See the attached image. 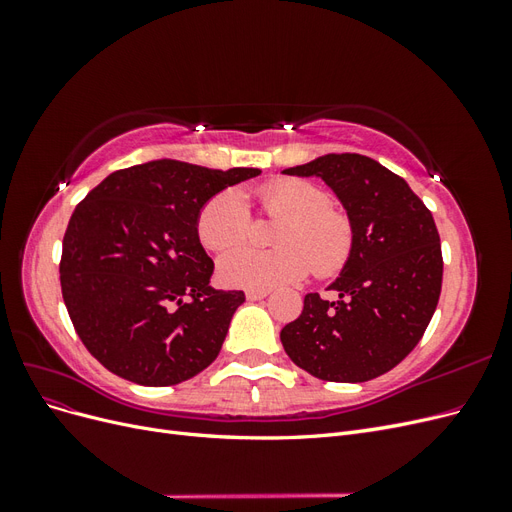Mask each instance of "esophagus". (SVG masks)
Segmentation results:
<instances>
[{
    "label": "esophagus",
    "mask_w": 512,
    "mask_h": 512,
    "mask_svg": "<svg viewBox=\"0 0 512 512\" xmlns=\"http://www.w3.org/2000/svg\"><path fill=\"white\" fill-rule=\"evenodd\" d=\"M267 294H269V290H247L245 297H247V301H260V299H265Z\"/></svg>",
    "instance_id": "1"
}]
</instances>
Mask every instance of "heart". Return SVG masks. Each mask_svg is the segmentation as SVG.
<instances>
[{
	"mask_svg": "<svg viewBox=\"0 0 512 512\" xmlns=\"http://www.w3.org/2000/svg\"><path fill=\"white\" fill-rule=\"evenodd\" d=\"M260 209L280 215L273 232V250L239 247L218 262L220 280L228 286L265 290L299 282L314 269L333 277L346 267L354 247V226L348 213L331 203L329 192L303 179H280L258 190ZM250 209L237 188L211 196L196 220L198 239L211 252H226L250 235Z\"/></svg>",
	"mask_w": 512,
	"mask_h": 512,
	"instance_id": "heart-1",
	"label": "heart"
}]
</instances>
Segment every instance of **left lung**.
<instances>
[{"label":"left lung","instance_id":"left-lung-1","mask_svg":"<svg viewBox=\"0 0 512 512\" xmlns=\"http://www.w3.org/2000/svg\"><path fill=\"white\" fill-rule=\"evenodd\" d=\"M284 175L320 177L354 226L346 267L329 286L339 301L305 294L280 333L294 365L320 380L365 382L399 365L421 342L442 290L436 222L410 185L359 153H327Z\"/></svg>","mask_w":512,"mask_h":512}]
</instances>
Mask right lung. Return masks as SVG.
I'll return each mask as SVG.
<instances>
[{
    "label": "right lung",
    "mask_w": 512,
    "mask_h": 512,
    "mask_svg": "<svg viewBox=\"0 0 512 512\" xmlns=\"http://www.w3.org/2000/svg\"><path fill=\"white\" fill-rule=\"evenodd\" d=\"M260 175L156 160L108 175L76 205L59 280L85 348L143 386L190 380L220 354L241 290H215L196 220L211 196Z\"/></svg>",
    "instance_id": "right-lung-1"
}]
</instances>
